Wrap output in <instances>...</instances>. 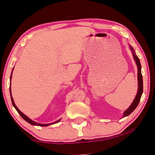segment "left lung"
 I'll return each mask as SVG.
<instances>
[{"label":"left lung","instance_id":"left-lung-1","mask_svg":"<svg viewBox=\"0 0 155 155\" xmlns=\"http://www.w3.org/2000/svg\"><path fill=\"white\" fill-rule=\"evenodd\" d=\"M129 48H130L131 53H132L133 58H134V59L136 63H137V68H138V91H137V95H136L134 100V101H133V102L131 103V104L129 106V107L127 108V109L126 110H124L122 117L128 116L129 115H130L131 113H132L134 110L136 109V108L137 107L138 103H139L140 97H141L143 91V77L141 74V65H140V60L138 58L137 54H136V52H135L134 49L133 48V47H131V45H129Z\"/></svg>","mask_w":155,"mask_h":155}]
</instances>
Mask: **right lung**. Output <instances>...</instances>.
<instances>
[{"mask_svg": "<svg viewBox=\"0 0 155 155\" xmlns=\"http://www.w3.org/2000/svg\"><path fill=\"white\" fill-rule=\"evenodd\" d=\"M14 70V68L12 69V71ZM12 74H11V76H10V83H11V78H12ZM11 85V84H10ZM10 96H11V100H12V105L13 107L15 108V109L17 110V112L19 114V115L21 116V117L24 120H25L26 122H28V123H30L31 124H32V125H35V126H40V127H47V126H48V125H51V124H55V123H58V122H59L60 121H61V119H59L58 120L55 121L54 122H52V123H48V124H41V123H38V122H35L33 120H32L31 119H30L28 117L26 116V115L23 114V113L21 111V110L18 109V108H17V106L15 105V101H14V100L12 98V94H11V88H10Z\"/></svg>", "mask_w": 155, "mask_h": 155, "instance_id": "1", "label": "right lung"}]
</instances>
